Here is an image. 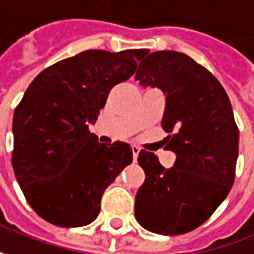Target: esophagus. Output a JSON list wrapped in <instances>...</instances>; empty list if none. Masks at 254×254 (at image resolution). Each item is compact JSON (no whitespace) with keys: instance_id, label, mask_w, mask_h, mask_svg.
I'll use <instances>...</instances> for the list:
<instances>
[{"instance_id":"34e87169","label":"esophagus","mask_w":254,"mask_h":254,"mask_svg":"<svg viewBox=\"0 0 254 254\" xmlns=\"http://www.w3.org/2000/svg\"><path fill=\"white\" fill-rule=\"evenodd\" d=\"M131 150H133V159H134V161H135V160H137V157H138L140 148H138V147L133 146V147H131Z\"/></svg>"}]
</instances>
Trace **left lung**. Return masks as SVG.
Here are the masks:
<instances>
[{
    "instance_id": "obj_1",
    "label": "left lung",
    "mask_w": 254,
    "mask_h": 254,
    "mask_svg": "<svg viewBox=\"0 0 254 254\" xmlns=\"http://www.w3.org/2000/svg\"><path fill=\"white\" fill-rule=\"evenodd\" d=\"M166 95L161 127L176 153L164 169L154 153L141 150L138 164L146 180L135 196V219L157 235H183L197 229L227 197L235 182L239 128L230 100L219 80L193 58L156 51L134 77Z\"/></svg>"
}]
</instances>
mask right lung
Here are the masks:
<instances>
[{
    "label": "right lung",
    "instance_id": "add662e5",
    "mask_svg": "<svg viewBox=\"0 0 254 254\" xmlns=\"http://www.w3.org/2000/svg\"><path fill=\"white\" fill-rule=\"evenodd\" d=\"M147 53L83 51L41 71L27 88L12 119V169L28 204L48 223L95 220L104 190L131 164L130 144H101L88 124Z\"/></svg>",
    "mask_w": 254,
    "mask_h": 254
}]
</instances>
